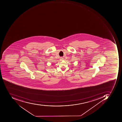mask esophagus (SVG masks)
<instances>
[{"label": "esophagus", "instance_id": "34e87169", "mask_svg": "<svg viewBox=\"0 0 122 122\" xmlns=\"http://www.w3.org/2000/svg\"><path fill=\"white\" fill-rule=\"evenodd\" d=\"M60 60H61V61H63V58H62V57H61Z\"/></svg>", "mask_w": 122, "mask_h": 122}]
</instances>
